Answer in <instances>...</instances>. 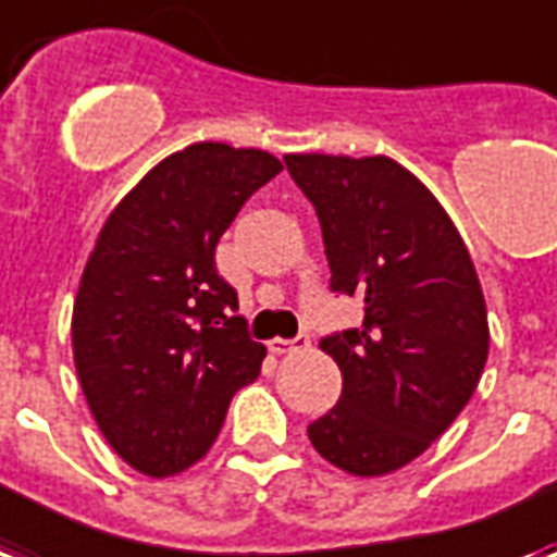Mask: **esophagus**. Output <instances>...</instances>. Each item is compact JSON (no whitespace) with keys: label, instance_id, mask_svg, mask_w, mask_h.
<instances>
[{"label":"esophagus","instance_id":"34e87169","mask_svg":"<svg viewBox=\"0 0 557 557\" xmlns=\"http://www.w3.org/2000/svg\"><path fill=\"white\" fill-rule=\"evenodd\" d=\"M312 345V338L307 333L295 335V338H271L269 350L271 354H295V350H307Z\"/></svg>","mask_w":557,"mask_h":557}]
</instances>
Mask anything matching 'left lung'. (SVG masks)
<instances>
[{
	"label": "left lung",
	"mask_w": 557,
	"mask_h": 557,
	"mask_svg": "<svg viewBox=\"0 0 557 557\" xmlns=\"http://www.w3.org/2000/svg\"><path fill=\"white\" fill-rule=\"evenodd\" d=\"M283 160L318 212L330 288L364 300L362 324L321 338L342 397L309 441L354 476H385L476 392L491 342L476 269L438 198L392 157Z\"/></svg>",
	"instance_id": "obj_1"
}]
</instances>
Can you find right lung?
<instances>
[{"label": "right lung", "instance_id": "obj_1", "mask_svg": "<svg viewBox=\"0 0 557 557\" xmlns=\"http://www.w3.org/2000/svg\"><path fill=\"white\" fill-rule=\"evenodd\" d=\"M260 148L195 143L157 163L101 227L72 309L81 388L108 444L163 479L207 456L265 347L233 315L215 245L274 175Z\"/></svg>", "mask_w": 557, "mask_h": 557}]
</instances>
